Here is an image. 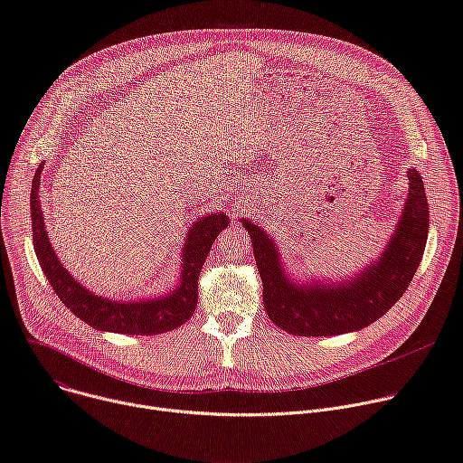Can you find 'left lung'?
I'll return each instance as SVG.
<instances>
[{
  "instance_id": "left-lung-1",
  "label": "left lung",
  "mask_w": 463,
  "mask_h": 463,
  "mask_svg": "<svg viewBox=\"0 0 463 463\" xmlns=\"http://www.w3.org/2000/svg\"><path fill=\"white\" fill-rule=\"evenodd\" d=\"M410 190L397 231L378 262L347 282L298 284L288 279L273 240L250 220H241L264 286L269 319L293 335H338L383 317L408 289L429 236V201L417 170H408Z\"/></svg>"
}]
</instances>
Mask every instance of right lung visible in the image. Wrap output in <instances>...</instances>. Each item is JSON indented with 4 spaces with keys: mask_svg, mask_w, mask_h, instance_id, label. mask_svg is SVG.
I'll return each mask as SVG.
<instances>
[{
    "mask_svg": "<svg viewBox=\"0 0 463 463\" xmlns=\"http://www.w3.org/2000/svg\"><path fill=\"white\" fill-rule=\"evenodd\" d=\"M42 165L33 179L31 186V222H33V245L42 271L50 280L59 299L68 307L79 319L89 323L98 330L118 332V334H138L153 335L170 332L186 323L197 307V280L201 268L213 249L218 234L229 225V218L220 214H208L194 223L188 231L183 249V271L181 282L175 289L164 298L137 299L131 303L110 301L96 296L85 286H80L59 262L55 250L48 240V232L42 218L38 188Z\"/></svg>",
    "mask_w": 463,
    "mask_h": 463,
    "instance_id": "add662e5",
    "label": "right lung"
}]
</instances>
